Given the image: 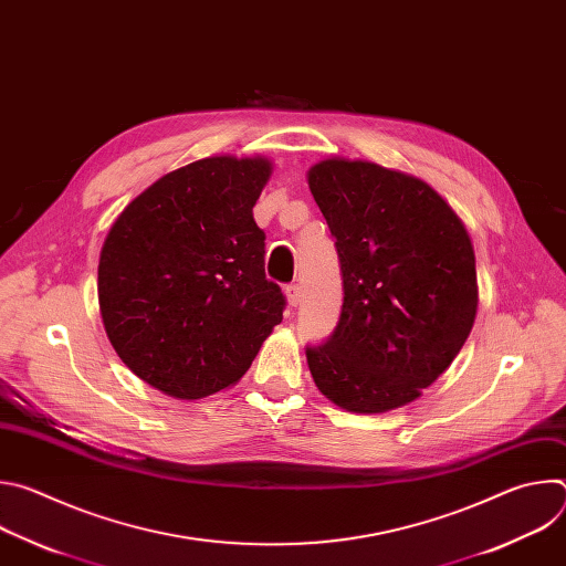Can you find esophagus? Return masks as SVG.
Segmentation results:
<instances>
[{
  "instance_id": "obj_1",
  "label": "esophagus",
  "mask_w": 566,
  "mask_h": 566,
  "mask_svg": "<svg viewBox=\"0 0 566 566\" xmlns=\"http://www.w3.org/2000/svg\"><path fill=\"white\" fill-rule=\"evenodd\" d=\"M284 293H286V300H289L291 306H297V304L302 302V289H300L297 284H289V286L284 289Z\"/></svg>"
}]
</instances>
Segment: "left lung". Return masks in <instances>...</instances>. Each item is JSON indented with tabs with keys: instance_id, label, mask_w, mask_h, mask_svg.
<instances>
[{
	"instance_id": "8db88e82",
	"label": "left lung",
	"mask_w": 566,
	"mask_h": 566,
	"mask_svg": "<svg viewBox=\"0 0 566 566\" xmlns=\"http://www.w3.org/2000/svg\"><path fill=\"white\" fill-rule=\"evenodd\" d=\"M343 271V313L306 347L317 389L380 415L417 400L457 358L476 315L468 230L426 181L369 160L325 158L306 175Z\"/></svg>"
}]
</instances>
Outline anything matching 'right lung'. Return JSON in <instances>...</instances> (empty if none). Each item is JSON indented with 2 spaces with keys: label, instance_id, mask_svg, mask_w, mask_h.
<instances>
[{
  "label": "right lung",
  "instance_id": "add662e5",
  "mask_svg": "<svg viewBox=\"0 0 566 566\" xmlns=\"http://www.w3.org/2000/svg\"><path fill=\"white\" fill-rule=\"evenodd\" d=\"M273 164L208 156L168 172L114 221L98 262V304L120 360L181 400L244 376L282 322L253 219Z\"/></svg>",
  "mask_w": 566,
  "mask_h": 566
}]
</instances>
